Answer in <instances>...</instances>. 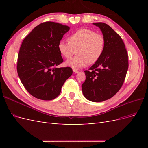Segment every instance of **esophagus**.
Here are the masks:
<instances>
[{"label": "esophagus", "mask_w": 148, "mask_h": 148, "mask_svg": "<svg viewBox=\"0 0 148 148\" xmlns=\"http://www.w3.org/2000/svg\"><path fill=\"white\" fill-rule=\"evenodd\" d=\"M73 72L74 73H77L78 72V70L77 69H73Z\"/></svg>", "instance_id": "obj_1"}]
</instances>
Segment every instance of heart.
I'll use <instances>...</instances> for the list:
<instances>
[{
    "mask_svg": "<svg viewBox=\"0 0 148 148\" xmlns=\"http://www.w3.org/2000/svg\"><path fill=\"white\" fill-rule=\"evenodd\" d=\"M105 38L100 33L89 29H80L71 34L69 42L62 40L58 44L60 54L69 59L66 66L72 69H79L99 60L104 52ZM77 50V56L69 60Z\"/></svg>",
    "mask_w": 148,
    "mask_h": 148,
    "instance_id": "1",
    "label": "heart"
}]
</instances>
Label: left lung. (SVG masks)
Returning a JSON list of instances; mask_svg holds the SVG:
<instances>
[{
  "mask_svg": "<svg viewBox=\"0 0 148 148\" xmlns=\"http://www.w3.org/2000/svg\"><path fill=\"white\" fill-rule=\"evenodd\" d=\"M101 30L105 38L104 52L89 70L82 88L84 96L92 102L110 99L122 88L128 69V56L120 36L104 23H93Z\"/></svg>",
  "mask_w": 148,
  "mask_h": 148,
  "instance_id": "obj_1",
  "label": "left lung"
}]
</instances>
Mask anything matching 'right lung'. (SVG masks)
<instances>
[{"label":"right lung","instance_id":"obj_1","mask_svg":"<svg viewBox=\"0 0 148 148\" xmlns=\"http://www.w3.org/2000/svg\"><path fill=\"white\" fill-rule=\"evenodd\" d=\"M69 29L68 26L60 23L44 22L22 42L18 56V75L27 91L37 99H55L72 75L70 67L57 68L64 62L58 44Z\"/></svg>","mask_w":148,"mask_h":148}]
</instances>
